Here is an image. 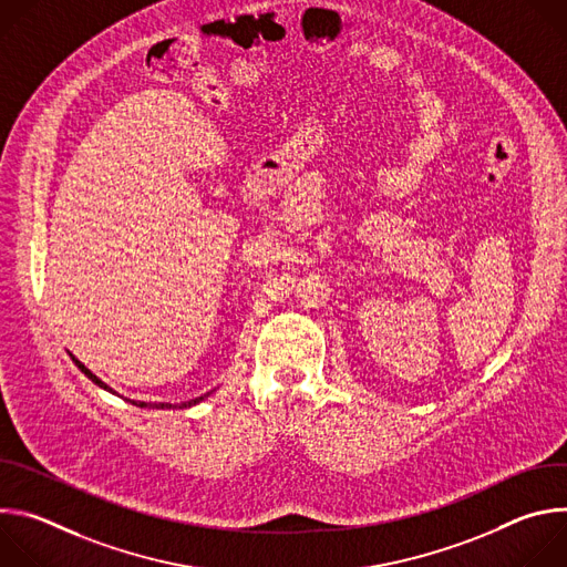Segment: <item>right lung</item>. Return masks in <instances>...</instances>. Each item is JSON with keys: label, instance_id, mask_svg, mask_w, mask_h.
<instances>
[{"label": "right lung", "instance_id": "obj_1", "mask_svg": "<svg viewBox=\"0 0 567 567\" xmlns=\"http://www.w3.org/2000/svg\"><path fill=\"white\" fill-rule=\"evenodd\" d=\"M69 357H71V361L78 365V370L83 372L87 379H92L99 388H103V390H107V392H112V394H118V392L112 390L103 379H99L85 363H80L71 352H69ZM118 396H121V394H118ZM206 396H210V392H206V394H202V396H195V399H188V401H182V403H168V401H158V403H156V401H154V403H152V401H150V403H147V401H132V403H134V406H138V409H156V411H171V409H173V411H175V409H190V406H197V403L204 401Z\"/></svg>", "mask_w": 567, "mask_h": 567}]
</instances>
